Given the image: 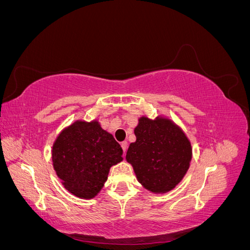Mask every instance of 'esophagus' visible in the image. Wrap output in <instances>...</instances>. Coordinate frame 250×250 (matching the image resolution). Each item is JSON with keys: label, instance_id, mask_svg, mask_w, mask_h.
Returning a JSON list of instances; mask_svg holds the SVG:
<instances>
[{"label": "esophagus", "instance_id": "esophagus-1", "mask_svg": "<svg viewBox=\"0 0 250 250\" xmlns=\"http://www.w3.org/2000/svg\"><path fill=\"white\" fill-rule=\"evenodd\" d=\"M121 147H122L123 152L125 154L126 151H127V142H122V144H121Z\"/></svg>", "mask_w": 250, "mask_h": 250}]
</instances>
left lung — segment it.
<instances>
[{
  "label": "left lung",
  "mask_w": 250,
  "mask_h": 250,
  "mask_svg": "<svg viewBox=\"0 0 250 250\" xmlns=\"http://www.w3.org/2000/svg\"><path fill=\"white\" fill-rule=\"evenodd\" d=\"M137 141L126 153L139 183L146 190L164 194L175 188L190 167L192 145L186 133L172 120L158 116L139 119L134 128Z\"/></svg>",
  "instance_id": "left-lung-1"
}]
</instances>
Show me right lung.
I'll return each instance as SVG.
<instances>
[{
    "mask_svg": "<svg viewBox=\"0 0 250 250\" xmlns=\"http://www.w3.org/2000/svg\"><path fill=\"white\" fill-rule=\"evenodd\" d=\"M123 150L97 120H77L58 134L52 147L53 167L66 191L81 199L100 193L109 169L123 161Z\"/></svg>",
    "mask_w": 250,
    "mask_h": 250,
    "instance_id": "right-lung-1",
    "label": "right lung"
}]
</instances>
